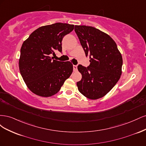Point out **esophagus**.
Masks as SVG:
<instances>
[{
	"instance_id": "obj_1",
	"label": "esophagus",
	"mask_w": 146,
	"mask_h": 146,
	"mask_svg": "<svg viewBox=\"0 0 146 146\" xmlns=\"http://www.w3.org/2000/svg\"><path fill=\"white\" fill-rule=\"evenodd\" d=\"M73 69H74V71H76V70H77V66L73 65Z\"/></svg>"
}]
</instances>
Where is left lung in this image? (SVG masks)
Listing matches in <instances>:
<instances>
[{"instance_id": "1", "label": "left lung", "mask_w": 146, "mask_h": 146, "mask_svg": "<svg viewBox=\"0 0 146 146\" xmlns=\"http://www.w3.org/2000/svg\"><path fill=\"white\" fill-rule=\"evenodd\" d=\"M90 64H81L78 70L82 75L77 83L78 90L90 99L107 94L116 85L122 74V58L116 42L108 35L91 26L76 25L74 29Z\"/></svg>"}]
</instances>
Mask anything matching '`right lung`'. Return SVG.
Listing matches in <instances>:
<instances>
[{"label": "right lung", "mask_w": 146, "mask_h": 146, "mask_svg": "<svg viewBox=\"0 0 146 146\" xmlns=\"http://www.w3.org/2000/svg\"><path fill=\"white\" fill-rule=\"evenodd\" d=\"M74 25L57 23L35 30L23 42L19 61V70L29 89L34 94L50 97L61 89L73 71L70 61L54 60L55 51L62 52L63 37Z\"/></svg>", "instance_id": "right-lung-1"}]
</instances>
